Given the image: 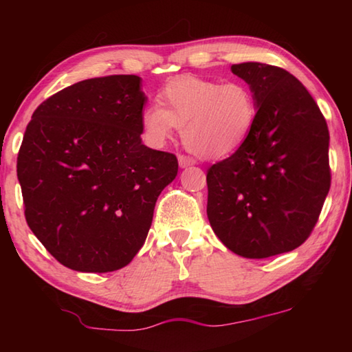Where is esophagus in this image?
Masks as SVG:
<instances>
[{"mask_svg": "<svg viewBox=\"0 0 352 352\" xmlns=\"http://www.w3.org/2000/svg\"><path fill=\"white\" fill-rule=\"evenodd\" d=\"M178 164H180V168H188V166L195 164V160L188 157V155H178Z\"/></svg>", "mask_w": 352, "mask_h": 352, "instance_id": "obj_1", "label": "esophagus"}]
</instances>
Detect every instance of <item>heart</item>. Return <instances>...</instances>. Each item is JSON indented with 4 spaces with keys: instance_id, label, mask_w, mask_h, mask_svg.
I'll return each instance as SVG.
<instances>
[{
    "instance_id": "obj_1",
    "label": "heart",
    "mask_w": 352,
    "mask_h": 352,
    "mask_svg": "<svg viewBox=\"0 0 352 352\" xmlns=\"http://www.w3.org/2000/svg\"><path fill=\"white\" fill-rule=\"evenodd\" d=\"M158 104L142 111L141 127L147 141L163 146L174 129L183 142L204 158H222L237 151L252 133L258 118V100L247 83L183 76L166 83Z\"/></svg>"
}]
</instances>
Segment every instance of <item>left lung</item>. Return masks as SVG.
<instances>
[{
    "instance_id": "left-lung-1",
    "label": "left lung",
    "mask_w": 352,
    "mask_h": 352,
    "mask_svg": "<svg viewBox=\"0 0 352 352\" xmlns=\"http://www.w3.org/2000/svg\"><path fill=\"white\" fill-rule=\"evenodd\" d=\"M258 100L247 141L208 169L206 214L231 252L264 259L311 236L331 188L329 130L317 102L289 71L231 67Z\"/></svg>"
}]
</instances>
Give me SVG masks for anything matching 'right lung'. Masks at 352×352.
<instances>
[{
    "mask_svg": "<svg viewBox=\"0 0 352 352\" xmlns=\"http://www.w3.org/2000/svg\"><path fill=\"white\" fill-rule=\"evenodd\" d=\"M141 77H94L41 102L16 158L29 228L76 272L126 267L144 243L174 153L142 144Z\"/></svg>",
    "mask_w": 352,
    "mask_h": 352,
    "instance_id": "1",
    "label": "right lung"
}]
</instances>
